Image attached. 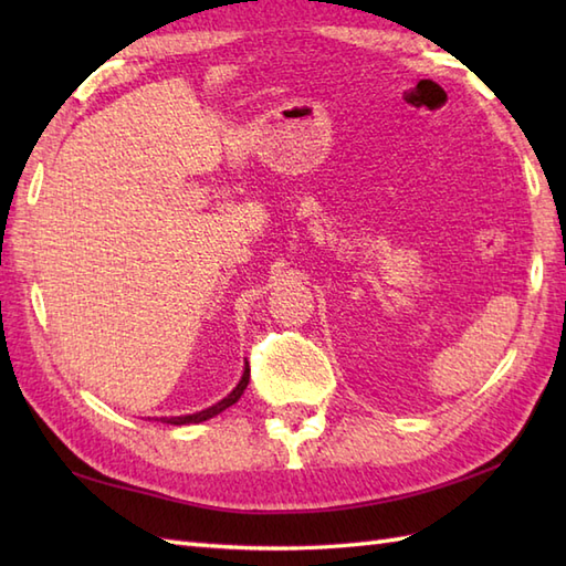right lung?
<instances>
[{
	"instance_id": "add662e5",
	"label": "right lung",
	"mask_w": 566,
	"mask_h": 566,
	"mask_svg": "<svg viewBox=\"0 0 566 566\" xmlns=\"http://www.w3.org/2000/svg\"><path fill=\"white\" fill-rule=\"evenodd\" d=\"M248 381H250V367H248V363H245V369H243V377H240V381H238V387L226 396V399H221L219 403H213V406H209V408H203V411H199V413H191V416H172V418H160L163 423H170V426H189V423H201V420H209V418H213V416H219L221 411H226L228 406H233L240 396H243V391H245V387H248Z\"/></svg>"
}]
</instances>
